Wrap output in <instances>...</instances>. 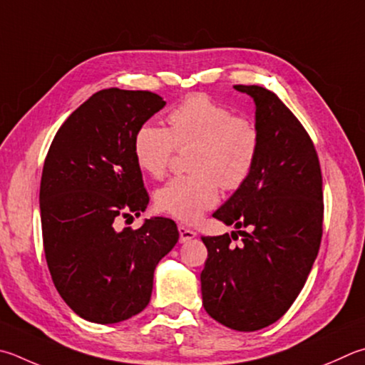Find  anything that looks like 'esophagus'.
I'll use <instances>...</instances> for the list:
<instances>
[{
  "label": "esophagus",
  "mask_w": 365,
  "mask_h": 365,
  "mask_svg": "<svg viewBox=\"0 0 365 365\" xmlns=\"http://www.w3.org/2000/svg\"><path fill=\"white\" fill-rule=\"evenodd\" d=\"M178 233H180V242H188L196 237V233L193 230H190L185 225H178Z\"/></svg>",
  "instance_id": "34e87169"
}]
</instances>
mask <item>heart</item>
Returning a JSON list of instances; mask_svg holds the SVG:
<instances>
[{"mask_svg": "<svg viewBox=\"0 0 365 365\" xmlns=\"http://www.w3.org/2000/svg\"><path fill=\"white\" fill-rule=\"evenodd\" d=\"M169 129L145 123L134 135L135 163L160 178L175 148L193 145V174L169 180L156 191V207L180 222H196L218 202V187L236 190L247 180L260 150V130L252 119L236 116L227 105L205 94L182 101L168 116Z\"/></svg>", "mask_w": 365, "mask_h": 365, "instance_id": "heart-1", "label": "heart"}]
</instances>
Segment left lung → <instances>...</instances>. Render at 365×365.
<instances>
[{
	"instance_id": "8db88e82",
	"label": "left lung",
	"mask_w": 365,
	"mask_h": 365,
	"mask_svg": "<svg viewBox=\"0 0 365 365\" xmlns=\"http://www.w3.org/2000/svg\"><path fill=\"white\" fill-rule=\"evenodd\" d=\"M235 89L254 98L260 150L247 180L212 214L237 231L201 237L207 247L201 292L217 322L254 332L286 313L313 268L322 237V177L313 142L279 97L262 86ZM236 232L237 247L230 242Z\"/></svg>"
}]
</instances>
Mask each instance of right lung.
I'll use <instances>...</instances> for the list:
<instances>
[{
    "label": "right lung",
    "mask_w": 365,
    "mask_h": 365,
    "mask_svg": "<svg viewBox=\"0 0 365 365\" xmlns=\"http://www.w3.org/2000/svg\"><path fill=\"white\" fill-rule=\"evenodd\" d=\"M164 105L148 91H98L61 125L46 156L39 187L46 262L58 294L86 321L115 324L143 311L156 264L178 241L170 218H145L138 230L115 225L119 215L147 209L132 143Z\"/></svg>",
    "instance_id": "obj_1"
}]
</instances>
